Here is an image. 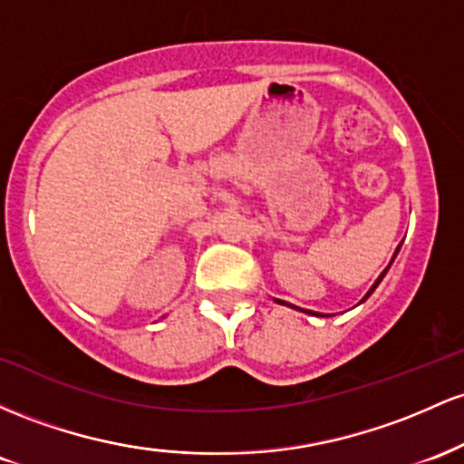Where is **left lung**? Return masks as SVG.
I'll return each mask as SVG.
<instances>
[{"mask_svg":"<svg viewBox=\"0 0 464 464\" xmlns=\"http://www.w3.org/2000/svg\"><path fill=\"white\" fill-rule=\"evenodd\" d=\"M394 256H397V252H394ZM392 260H394V258H392ZM388 267H390V265H388ZM388 267H386V272H388ZM386 272H383L382 276H379V278H377V280H374V285H372V287H371V291H368V294H366V298H368V295H371V294H372V291H374V289H377V285H379V283H382V278H383V276H386ZM366 298H363V300H366ZM283 304H285V302H283ZM306 314H311V311H306Z\"/></svg>","mask_w":464,"mask_h":464,"instance_id":"8db88e82","label":"left lung"}]
</instances>
